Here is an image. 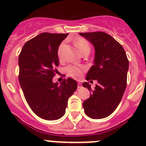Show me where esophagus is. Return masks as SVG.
I'll use <instances>...</instances> for the list:
<instances>
[{
    "label": "esophagus",
    "instance_id": "34e87169",
    "mask_svg": "<svg viewBox=\"0 0 146 146\" xmlns=\"http://www.w3.org/2000/svg\"><path fill=\"white\" fill-rule=\"evenodd\" d=\"M82 87V84H81V83H78V88H80Z\"/></svg>",
    "mask_w": 146,
    "mask_h": 146
}]
</instances>
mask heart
Masks as SVG:
<instances>
[{
	"instance_id": "1",
	"label": "heart",
	"mask_w": 146,
	"mask_h": 146,
	"mask_svg": "<svg viewBox=\"0 0 146 146\" xmlns=\"http://www.w3.org/2000/svg\"><path fill=\"white\" fill-rule=\"evenodd\" d=\"M75 44L77 47V48L79 50L81 53L86 50H90L89 44L88 42L86 39L83 38H78L75 41ZM64 44H61L60 45L58 50V55L60 59L62 58V48H63ZM85 70L84 67L82 66H76L73 65H69L65 68V72L68 76L72 78H74L76 79H80L82 77L83 71Z\"/></svg>"
}]
</instances>
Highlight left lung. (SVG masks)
Wrapping results in <instances>:
<instances>
[{
  "mask_svg": "<svg viewBox=\"0 0 146 146\" xmlns=\"http://www.w3.org/2000/svg\"><path fill=\"white\" fill-rule=\"evenodd\" d=\"M94 45L95 56L86 80H97L92 90L88 82L83 86L92 94L83 102L86 114L92 119L110 116L116 110L127 86L129 61L122 46L110 35L102 32L79 33Z\"/></svg>",
  "mask_w": 146,
  "mask_h": 146,
  "instance_id": "obj_1",
  "label": "left lung"
}]
</instances>
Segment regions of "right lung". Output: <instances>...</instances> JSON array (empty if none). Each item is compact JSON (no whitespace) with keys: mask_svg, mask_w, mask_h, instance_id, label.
Here are the masks:
<instances>
[{"mask_svg":"<svg viewBox=\"0 0 146 146\" xmlns=\"http://www.w3.org/2000/svg\"><path fill=\"white\" fill-rule=\"evenodd\" d=\"M68 35L40 34L26 42L19 56V81L26 101L35 114L47 120L63 116L68 98L78 87L70 78L60 84L52 82L59 65L58 47Z\"/></svg>","mask_w":146,"mask_h":146,"instance_id":"obj_1","label":"right lung"}]
</instances>
